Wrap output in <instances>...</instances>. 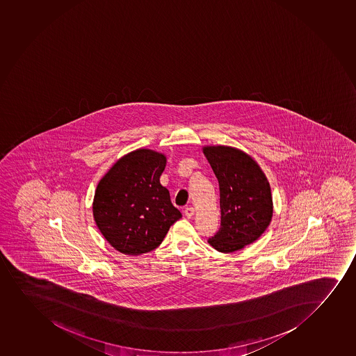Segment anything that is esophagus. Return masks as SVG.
<instances>
[{"mask_svg": "<svg viewBox=\"0 0 356 356\" xmlns=\"http://www.w3.org/2000/svg\"><path fill=\"white\" fill-rule=\"evenodd\" d=\"M194 213H195V211H194V208H193V207H188V208L184 209V215H186V218H193V216H194Z\"/></svg>", "mask_w": 356, "mask_h": 356, "instance_id": "1", "label": "esophagus"}]
</instances>
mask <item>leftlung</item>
Instances as JSON below:
<instances>
[{
  "mask_svg": "<svg viewBox=\"0 0 356 356\" xmlns=\"http://www.w3.org/2000/svg\"><path fill=\"white\" fill-rule=\"evenodd\" d=\"M220 187L221 227L208 243L218 252L245 248L264 233L273 218L270 186L260 165L243 150L229 145H204Z\"/></svg>",
  "mask_w": 356,
  "mask_h": 356,
  "instance_id": "1",
  "label": "left lung"
}]
</instances>
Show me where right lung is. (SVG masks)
I'll return each instance as SVG.
<instances>
[{
	"mask_svg": "<svg viewBox=\"0 0 356 356\" xmlns=\"http://www.w3.org/2000/svg\"><path fill=\"white\" fill-rule=\"evenodd\" d=\"M167 156L140 148L123 155L99 180L92 201L96 226L108 243L126 255L157 248L182 218L160 176Z\"/></svg>",
	"mask_w": 356,
	"mask_h": 356,
	"instance_id": "add662e5",
	"label": "right lung"
}]
</instances>
